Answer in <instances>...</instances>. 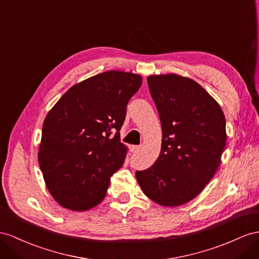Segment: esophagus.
<instances>
[{
  "label": "esophagus",
  "instance_id": "34e87169",
  "mask_svg": "<svg viewBox=\"0 0 259 259\" xmlns=\"http://www.w3.org/2000/svg\"><path fill=\"white\" fill-rule=\"evenodd\" d=\"M140 148H141L140 145H131L130 151L131 152H137V151H139V149H140Z\"/></svg>",
  "mask_w": 259,
  "mask_h": 259
}]
</instances>
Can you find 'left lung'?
Returning a JSON list of instances; mask_svg holds the SVG:
<instances>
[{
    "label": "left lung",
    "mask_w": 259,
    "mask_h": 259,
    "mask_svg": "<svg viewBox=\"0 0 259 259\" xmlns=\"http://www.w3.org/2000/svg\"><path fill=\"white\" fill-rule=\"evenodd\" d=\"M148 85L162 123V147L156 162L136 177L152 201L177 207L200 194L220 166L225 117L215 99L189 77L150 75Z\"/></svg>",
    "instance_id": "1"
}]
</instances>
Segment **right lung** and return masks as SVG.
Masks as SVG:
<instances>
[{"mask_svg":"<svg viewBox=\"0 0 259 259\" xmlns=\"http://www.w3.org/2000/svg\"><path fill=\"white\" fill-rule=\"evenodd\" d=\"M141 84L139 74L107 71L73 85L49 110L38 162L46 186L61 207L86 211L105 198L110 177L127 155L119 130Z\"/></svg>","mask_w":259,"mask_h":259,"instance_id":"1","label":"right lung"}]
</instances>
